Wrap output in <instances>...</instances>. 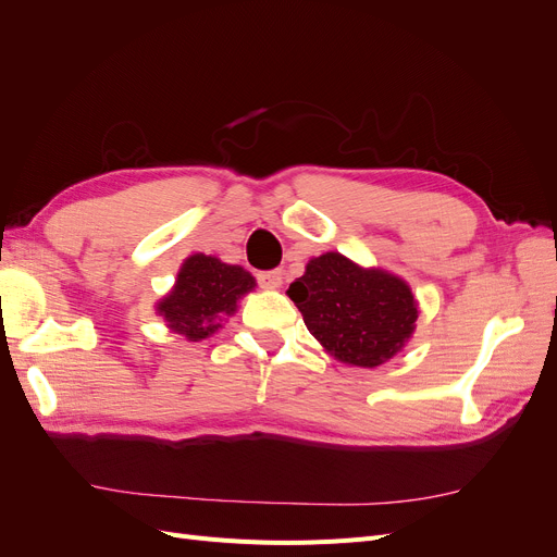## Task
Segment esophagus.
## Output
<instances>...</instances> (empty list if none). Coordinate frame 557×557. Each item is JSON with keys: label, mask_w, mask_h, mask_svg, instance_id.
Listing matches in <instances>:
<instances>
[{"label": "esophagus", "mask_w": 557, "mask_h": 557, "mask_svg": "<svg viewBox=\"0 0 557 557\" xmlns=\"http://www.w3.org/2000/svg\"><path fill=\"white\" fill-rule=\"evenodd\" d=\"M258 281L264 285V288H281L283 272H281V269H269V272L258 274Z\"/></svg>", "instance_id": "obj_1"}]
</instances>
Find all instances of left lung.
I'll return each mask as SVG.
<instances>
[{
  "instance_id": "1",
  "label": "left lung",
  "mask_w": 557,
  "mask_h": 557,
  "mask_svg": "<svg viewBox=\"0 0 557 557\" xmlns=\"http://www.w3.org/2000/svg\"><path fill=\"white\" fill-rule=\"evenodd\" d=\"M288 295L315 339L336 360L358 367L391 360L418 318L407 283L381 269H360L339 252L313 258Z\"/></svg>"
}]
</instances>
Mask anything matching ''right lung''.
Listing matches in <instances>:
<instances>
[{
    "mask_svg": "<svg viewBox=\"0 0 557 557\" xmlns=\"http://www.w3.org/2000/svg\"><path fill=\"white\" fill-rule=\"evenodd\" d=\"M252 288L256 278L246 269L197 252L183 262L174 290L160 301L158 313L174 332L199 342L221 327L215 318L230 315L237 299Z\"/></svg>",
    "mask_w": 557,
    "mask_h": 557,
    "instance_id": "right-lung-1",
    "label": "right lung"
}]
</instances>
